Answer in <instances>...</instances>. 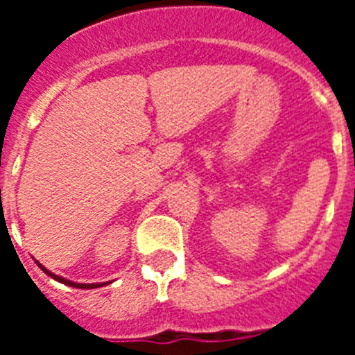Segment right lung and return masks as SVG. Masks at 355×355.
I'll list each match as a JSON object with an SVG mask.
<instances>
[{"label": "right lung", "instance_id": "1", "mask_svg": "<svg viewBox=\"0 0 355 355\" xmlns=\"http://www.w3.org/2000/svg\"><path fill=\"white\" fill-rule=\"evenodd\" d=\"M37 265H39V263H37ZM40 268H42L44 272H46V274L49 275V277H53L55 279V281H60V283H64V284H67V286H72V288H83V290H89V288H99V286H105V283L103 284H80V283H72V281H67V279H64V277H60V275H55V274H51V272L48 270V268H44L42 265H39Z\"/></svg>", "mask_w": 355, "mask_h": 355}]
</instances>
